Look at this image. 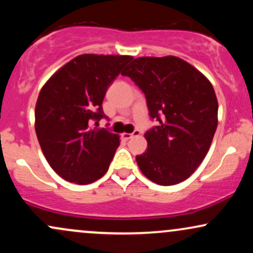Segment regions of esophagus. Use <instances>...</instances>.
Wrapping results in <instances>:
<instances>
[{
  "label": "esophagus",
  "instance_id": "obj_1",
  "mask_svg": "<svg viewBox=\"0 0 253 253\" xmlns=\"http://www.w3.org/2000/svg\"><path fill=\"white\" fill-rule=\"evenodd\" d=\"M136 135H140V130L135 129L134 132L133 133H123V139H125V140H128V139L133 138V136H136Z\"/></svg>",
  "mask_w": 253,
  "mask_h": 253
}]
</instances>
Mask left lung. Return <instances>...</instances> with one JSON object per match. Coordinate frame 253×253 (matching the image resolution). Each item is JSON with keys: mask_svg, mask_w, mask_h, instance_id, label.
<instances>
[{"mask_svg": "<svg viewBox=\"0 0 253 253\" xmlns=\"http://www.w3.org/2000/svg\"><path fill=\"white\" fill-rule=\"evenodd\" d=\"M146 96L159 126L145 133L139 169L159 185L191 176L210 150L217 126V98L207 77L175 56L139 57L123 72Z\"/></svg>", "mask_w": 253, "mask_h": 253, "instance_id": "left-lung-1", "label": "left lung"}]
</instances>
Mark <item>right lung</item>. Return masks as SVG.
<instances>
[{
  "mask_svg": "<svg viewBox=\"0 0 253 253\" xmlns=\"http://www.w3.org/2000/svg\"><path fill=\"white\" fill-rule=\"evenodd\" d=\"M130 56L81 54L54 72L40 90L36 132L50 167L65 181L89 184L101 178L120 145V136L92 127L104 118L107 89Z\"/></svg>",
  "mask_w": 253,
  "mask_h": 253,
  "instance_id": "1",
  "label": "right lung"
}]
</instances>
